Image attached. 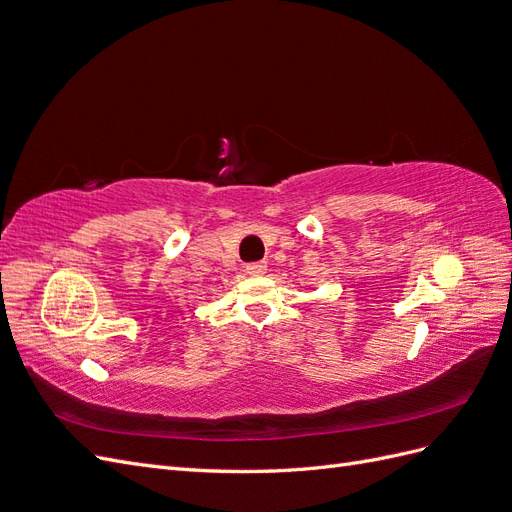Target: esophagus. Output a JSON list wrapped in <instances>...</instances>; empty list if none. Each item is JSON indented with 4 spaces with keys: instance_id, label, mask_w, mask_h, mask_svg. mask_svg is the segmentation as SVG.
I'll return each instance as SVG.
<instances>
[{
    "instance_id": "obj_1",
    "label": "esophagus",
    "mask_w": 512,
    "mask_h": 512,
    "mask_svg": "<svg viewBox=\"0 0 512 512\" xmlns=\"http://www.w3.org/2000/svg\"><path fill=\"white\" fill-rule=\"evenodd\" d=\"M245 273L252 275V277H260L267 273V262H250V265L245 267Z\"/></svg>"
}]
</instances>
